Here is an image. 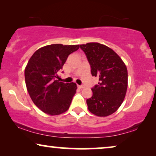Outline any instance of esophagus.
Listing matches in <instances>:
<instances>
[{
	"mask_svg": "<svg viewBox=\"0 0 156 156\" xmlns=\"http://www.w3.org/2000/svg\"><path fill=\"white\" fill-rule=\"evenodd\" d=\"M78 88H83V86H82V85H78Z\"/></svg>",
	"mask_w": 156,
	"mask_h": 156,
	"instance_id": "obj_1",
	"label": "esophagus"
}]
</instances>
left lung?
Segmentation results:
<instances>
[{"instance_id":"8db88e82","label":"left lung","mask_w":156,"mask_h":156,"mask_svg":"<svg viewBox=\"0 0 156 156\" xmlns=\"http://www.w3.org/2000/svg\"><path fill=\"white\" fill-rule=\"evenodd\" d=\"M86 54L93 76L99 78L98 84L91 90L87 99L89 111L105 117L117 111L123 103L128 88L127 68L119 55L106 45L98 43L80 45Z\"/></svg>"}]
</instances>
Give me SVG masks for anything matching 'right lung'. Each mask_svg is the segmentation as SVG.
I'll list each match as a JSON object with an SVG mask.
<instances>
[{
	"instance_id": "obj_1",
	"label": "right lung",
	"mask_w": 156,
	"mask_h": 156,
	"mask_svg": "<svg viewBox=\"0 0 156 156\" xmlns=\"http://www.w3.org/2000/svg\"><path fill=\"white\" fill-rule=\"evenodd\" d=\"M79 47L48 45L37 50L28 61L25 69L27 90L34 104L45 113L60 115L69 108L76 93V84L65 83L56 78L68 55Z\"/></svg>"
}]
</instances>
